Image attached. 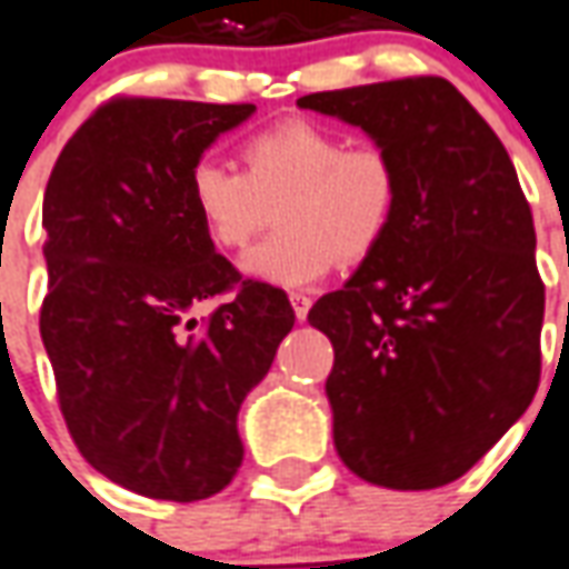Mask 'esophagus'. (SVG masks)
<instances>
[{"label":"esophagus","instance_id":"1","mask_svg":"<svg viewBox=\"0 0 569 569\" xmlns=\"http://www.w3.org/2000/svg\"><path fill=\"white\" fill-rule=\"evenodd\" d=\"M291 306H293V316H297V321H306L312 300H309L306 293H291Z\"/></svg>","mask_w":569,"mask_h":569}]
</instances>
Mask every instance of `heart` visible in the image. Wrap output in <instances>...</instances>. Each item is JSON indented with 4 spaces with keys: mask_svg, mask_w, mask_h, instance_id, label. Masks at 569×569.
I'll return each mask as SVG.
<instances>
[{
    "mask_svg": "<svg viewBox=\"0 0 569 569\" xmlns=\"http://www.w3.org/2000/svg\"><path fill=\"white\" fill-rule=\"evenodd\" d=\"M244 171L211 156L189 168V204L204 236L241 248L269 223L281 229L241 257V272L272 288H306L333 260L358 263L392 227L401 180L389 152L349 147L346 137L306 119H288L241 143Z\"/></svg>",
    "mask_w": 569,
    "mask_h": 569,
    "instance_id": "1",
    "label": "heart"
}]
</instances>
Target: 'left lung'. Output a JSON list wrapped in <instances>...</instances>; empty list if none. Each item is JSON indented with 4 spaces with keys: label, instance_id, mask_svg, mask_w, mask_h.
<instances>
[{
    "label": "left lung",
    "instance_id": "obj_1",
    "mask_svg": "<svg viewBox=\"0 0 569 569\" xmlns=\"http://www.w3.org/2000/svg\"><path fill=\"white\" fill-rule=\"evenodd\" d=\"M356 124L401 180L380 248L309 309L333 342L325 392L340 459L370 485L457 481L539 386L546 288L509 152L438 76L297 100Z\"/></svg>",
    "mask_w": 569,
    "mask_h": 569
}]
</instances>
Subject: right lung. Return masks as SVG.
Returning <instances> with one entry per match:
<instances>
[{"label":"right lung","mask_w":569,"mask_h":569,"mask_svg":"<svg viewBox=\"0 0 569 569\" xmlns=\"http://www.w3.org/2000/svg\"><path fill=\"white\" fill-rule=\"evenodd\" d=\"M253 110L116 98L48 177L39 330L60 413L79 453L143 497L196 502L232 481L239 407L293 328L288 293L241 278L189 204V168Z\"/></svg>","instance_id":"obj_1"}]
</instances>
